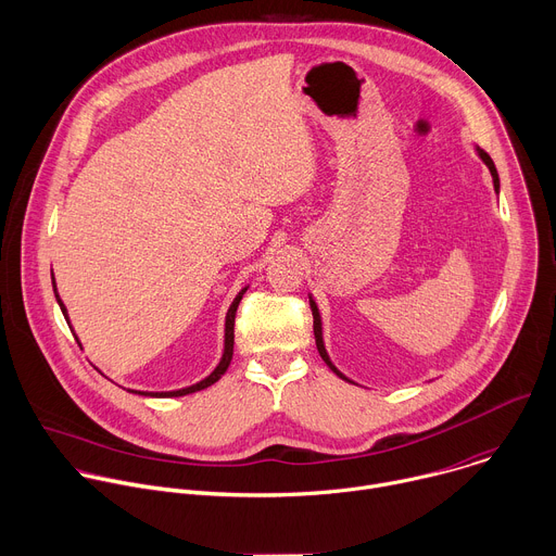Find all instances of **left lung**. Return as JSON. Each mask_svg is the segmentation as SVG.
<instances>
[{"label": "left lung", "mask_w": 556, "mask_h": 556, "mask_svg": "<svg viewBox=\"0 0 556 556\" xmlns=\"http://www.w3.org/2000/svg\"><path fill=\"white\" fill-rule=\"evenodd\" d=\"M478 154H480V159L486 163V167H489V172H491V176H493V188H495V192H500V176H497V169H495V165H493V159H491L484 150H480V148H478ZM309 307H312V316H314V338H316V349H318L320 357L325 359V364L331 368V371L344 380V376H342V374H338V368L331 364V359H329V355H327V351H325V344H323V331H320V316H318V307H316V303H314V301H309Z\"/></svg>", "instance_id": "8db88e82"}]
</instances>
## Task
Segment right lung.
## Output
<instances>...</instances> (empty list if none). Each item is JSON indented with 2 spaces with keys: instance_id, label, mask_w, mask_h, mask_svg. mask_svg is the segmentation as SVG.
Segmentation results:
<instances>
[{
  "instance_id": "add662e5",
  "label": "right lung",
  "mask_w": 556,
  "mask_h": 556,
  "mask_svg": "<svg viewBox=\"0 0 556 556\" xmlns=\"http://www.w3.org/2000/svg\"><path fill=\"white\" fill-rule=\"evenodd\" d=\"M52 286H54L56 301H59V305H61V309H63V316H65V320H70V318H67V312H65V305H63V301H61V296H59V292H56L54 275H52ZM244 292H247V288L236 296V301L231 303V307H229V312H227V323H225V353H223L220 364L216 366V371H214L210 378H205L203 382H199V384H194V387L180 389V391H167V393H143V391H130V393L150 395V397H182V395H190V393H197V391H203V389H207V387L216 384V382L225 376V371H227L229 364H231V357H233V325H236V312H238V305H240V301H242V294H244Z\"/></svg>"
}]
</instances>
